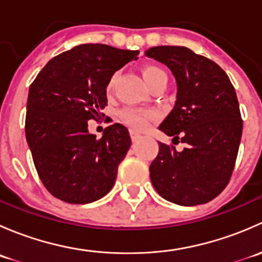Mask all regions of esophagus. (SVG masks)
<instances>
[{
	"instance_id": "esophagus-1",
	"label": "esophagus",
	"mask_w": 262,
	"mask_h": 262,
	"mask_svg": "<svg viewBox=\"0 0 262 262\" xmlns=\"http://www.w3.org/2000/svg\"><path fill=\"white\" fill-rule=\"evenodd\" d=\"M130 137H132V141L136 142L141 138V133L137 130H134V129H130Z\"/></svg>"
}]
</instances>
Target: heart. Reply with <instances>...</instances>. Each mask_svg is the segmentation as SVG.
Here are the masks:
<instances>
[{
	"instance_id": "heart-1",
	"label": "heart",
	"mask_w": 262,
	"mask_h": 262,
	"mask_svg": "<svg viewBox=\"0 0 262 262\" xmlns=\"http://www.w3.org/2000/svg\"><path fill=\"white\" fill-rule=\"evenodd\" d=\"M142 75H143L144 81L147 82L148 86L156 82L160 78H167L166 72L162 68L157 67V66H146V67L142 70ZM115 82V76H113L107 82L106 91L110 92L114 87ZM120 119L123 123L128 124L129 126H132L136 130H144L148 125H149V121L155 119V113L153 112H143V110H137V109H124L120 113Z\"/></svg>"
}]
</instances>
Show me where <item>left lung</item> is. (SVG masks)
I'll list each match as a JSON object with an SVG mask.
<instances>
[{
  "mask_svg": "<svg viewBox=\"0 0 262 262\" xmlns=\"http://www.w3.org/2000/svg\"><path fill=\"white\" fill-rule=\"evenodd\" d=\"M146 55L167 66L178 83L175 106L158 129L185 143L181 152L158 143L150 181L168 202L205 204L228 185L238 153L244 124L234 87L215 62L185 47H153Z\"/></svg>",
  "mask_w": 262,
  "mask_h": 262,
  "instance_id": "obj_1",
  "label": "left lung"
}]
</instances>
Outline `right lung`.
<instances>
[{"instance_id": "right-lung-1", "label": "right lung", "mask_w": 262, "mask_h": 262, "mask_svg": "<svg viewBox=\"0 0 262 262\" xmlns=\"http://www.w3.org/2000/svg\"><path fill=\"white\" fill-rule=\"evenodd\" d=\"M138 50L81 44L52 58L30 84L25 134L47 190L70 204L101 199L114 186L132 139L115 123L97 139L87 121L107 105V82Z\"/></svg>"}]
</instances>
